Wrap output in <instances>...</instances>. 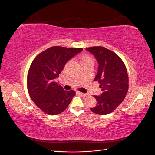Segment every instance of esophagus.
<instances>
[{
	"mask_svg": "<svg viewBox=\"0 0 155 155\" xmlns=\"http://www.w3.org/2000/svg\"><path fill=\"white\" fill-rule=\"evenodd\" d=\"M78 94H80L81 96H83V97H85V96H87L88 95L87 94H85V93H83V92H78Z\"/></svg>",
	"mask_w": 155,
	"mask_h": 155,
	"instance_id": "1",
	"label": "esophagus"
}]
</instances>
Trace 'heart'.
<instances>
[{
  "label": "heart",
  "instance_id": "b5f03b06",
  "mask_svg": "<svg viewBox=\"0 0 155 155\" xmlns=\"http://www.w3.org/2000/svg\"><path fill=\"white\" fill-rule=\"evenodd\" d=\"M92 61V59L91 58L88 57V56H83V57L81 59V62H84V61Z\"/></svg>",
  "mask_w": 155,
  "mask_h": 155
}]
</instances>
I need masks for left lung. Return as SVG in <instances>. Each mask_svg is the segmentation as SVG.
Masks as SVG:
<instances>
[{
  "instance_id": "obj_1",
  "label": "left lung",
  "mask_w": 155,
  "mask_h": 155,
  "mask_svg": "<svg viewBox=\"0 0 155 155\" xmlns=\"http://www.w3.org/2000/svg\"><path fill=\"white\" fill-rule=\"evenodd\" d=\"M94 55L98 70L94 81L100 84L102 94L93 96L96 98V107L92 112L100 115L109 114L124 101L129 88V78L123 61L113 51L102 46L86 48Z\"/></svg>"
}]
</instances>
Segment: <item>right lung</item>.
<instances>
[{
	"label": "right lung",
	"mask_w": 155,
	"mask_h": 155,
	"mask_svg": "<svg viewBox=\"0 0 155 155\" xmlns=\"http://www.w3.org/2000/svg\"><path fill=\"white\" fill-rule=\"evenodd\" d=\"M82 50L81 48L52 46L40 53L32 61L28 73V91L32 101L45 113H61L76 95L72 90L64 91L55 79L68 61Z\"/></svg>",
	"instance_id": "add662e5"
}]
</instances>
